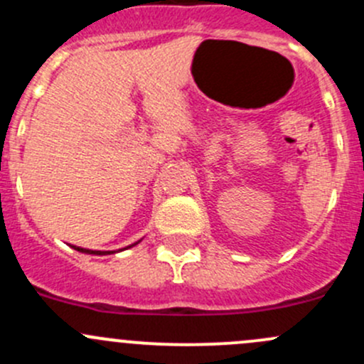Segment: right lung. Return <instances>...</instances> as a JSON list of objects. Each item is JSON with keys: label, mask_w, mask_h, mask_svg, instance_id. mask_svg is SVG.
Wrapping results in <instances>:
<instances>
[{"label": "right lung", "mask_w": 364, "mask_h": 364, "mask_svg": "<svg viewBox=\"0 0 364 364\" xmlns=\"http://www.w3.org/2000/svg\"><path fill=\"white\" fill-rule=\"evenodd\" d=\"M139 243V241H137ZM137 243H134V245H130V247H127V248H132V247H135V245ZM73 250H77V252H82V253H90V255H111V253H116V252H102V250H87V248H80V247H72ZM124 250V248H123Z\"/></svg>", "instance_id": "obj_1"}]
</instances>
